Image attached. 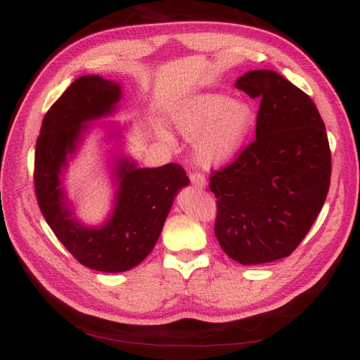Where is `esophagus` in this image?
<instances>
[{"mask_svg":"<svg viewBox=\"0 0 360 360\" xmlns=\"http://www.w3.org/2000/svg\"><path fill=\"white\" fill-rule=\"evenodd\" d=\"M190 182H192V184H193L195 187H198V188H204L205 186H207V181H205V176L201 174V173H198V172L190 174Z\"/></svg>","mask_w":360,"mask_h":360,"instance_id":"1","label":"esophagus"}]
</instances>
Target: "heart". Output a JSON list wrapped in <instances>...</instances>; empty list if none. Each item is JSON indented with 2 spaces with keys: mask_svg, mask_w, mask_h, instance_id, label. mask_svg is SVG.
I'll use <instances>...</instances> for the list:
<instances>
[{
  "mask_svg": "<svg viewBox=\"0 0 360 360\" xmlns=\"http://www.w3.org/2000/svg\"><path fill=\"white\" fill-rule=\"evenodd\" d=\"M254 124L246 103H233L224 94H201L190 98L174 116V125L187 141H198V162L213 165L233 156Z\"/></svg>",
  "mask_w": 360,
  "mask_h": 360,
  "instance_id": "1",
  "label": "heart"
}]
</instances>
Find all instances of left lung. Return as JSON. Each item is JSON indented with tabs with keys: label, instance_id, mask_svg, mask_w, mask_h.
<instances>
[{
	"label": "left lung",
	"instance_id": "obj_1",
	"mask_svg": "<svg viewBox=\"0 0 360 360\" xmlns=\"http://www.w3.org/2000/svg\"><path fill=\"white\" fill-rule=\"evenodd\" d=\"M235 86L259 98L255 139L212 172L215 236L241 264L289 257L323 207L331 150L316 103L283 75L249 71Z\"/></svg>",
	"mask_w": 360,
	"mask_h": 360
}]
</instances>
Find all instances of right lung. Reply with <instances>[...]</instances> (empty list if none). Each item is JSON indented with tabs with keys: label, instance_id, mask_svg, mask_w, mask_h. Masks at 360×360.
I'll list each match as a JSON object with an SVG mask.
<instances>
[{
	"label": "right lung",
	"instance_id": "1",
	"mask_svg": "<svg viewBox=\"0 0 360 360\" xmlns=\"http://www.w3.org/2000/svg\"><path fill=\"white\" fill-rule=\"evenodd\" d=\"M120 96V85L98 75L72 82L46 112L34 164L35 196L52 232L79 263L112 274L143 262L162 232L176 193L190 182L179 164L137 168L136 162L117 159L119 188L111 218L97 229L75 221L60 174L77 150L85 124L111 114Z\"/></svg>",
	"mask_w": 360,
	"mask_h": 360
}]
</instances>
